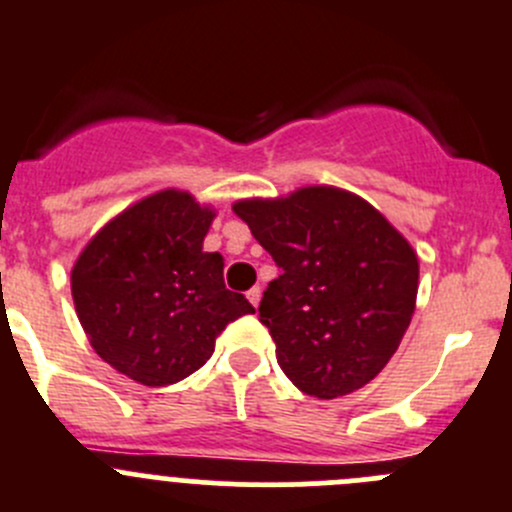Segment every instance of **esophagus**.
I'll return each mask as SVG.
<instances>
[{"label": "esophagus", "instance_id": "esophagus-1", "mask_svg": "<svg viewBox=\"0 0 512 512\" xmlns=\"http://www.w3.org/2000/svg\"><path fill=\"white\" fill-rule=\"evenodd\" d=\"M246 299L251 301L253 306H259V301H261V289H259V286H253V289H248L246 291Z\"/></svg>", "mask_w": 512, "mask_h": 512}]
</instances>
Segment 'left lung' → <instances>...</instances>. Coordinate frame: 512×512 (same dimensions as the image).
<instances>
[{
  "label": "left lung",
  "instance_id": "obj_1",
  "mask_svg": "<svg viewBox=\"0 0 512 512\" xmlns=\"http://www.w3.org/2000/svg\"><path fill=\"white\" fill-rule=\"evenodd\" d=\"M233 213L281 271L259 316L286 377L319 399L372 382L415 311L420 264L410 243L367 201L339 188L241 201Z\"/></svg>",
  "mask_w": 512,
  "mask_h": 512
}]
</instances>
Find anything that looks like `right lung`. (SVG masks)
Masks as SVG:
<instances>
[{"label":"right lung","instance_id":"add662e5","mask_svg":"<svg viewBox=\"0 0 512 512\" xmlns=\"http://www.w3.org/2000/svg\"><path fill=\"white\" fill-rule=\"evenodd\" d=\"M213 213L160 191L107 223L72 269V299L92 349L145 387L186 379L218 334L253 314L223 284V256L203 251Z\"/></svg>","mask_w":512,"mask_h":512}]
</instances>
